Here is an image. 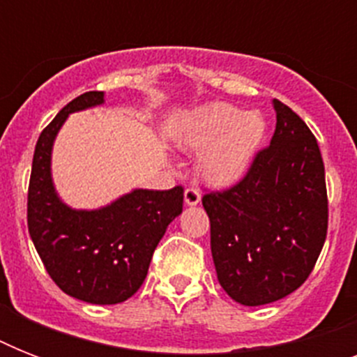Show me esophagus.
Segmentation results:
<instances>
[{
  "mask_svg": "<svg viewBox=\"0 0 357 357\" xmlns=\"http://www.w3.org/2000/svg\"><path fill=\"white\" fill-rule=\"evenodd\" d=\"M202 200V192L195 187H189V189H185V204L187 206H198Z\"/></svg>",
  "mask_w": 357,
  "mask_h": 357,
  "instance_id": "1",
  "label": "esophagus"
}]
</instances>
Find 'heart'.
<instances>
[{
    "instance_id": "b5f03b06",
    "label": "heart",
    "mask_w": 357,
    "mask_h": 357,
    "mask_svg": "<svg viewBox=\"0 0 357 357\" xmlns=\"http://www.w3.org/2000/svg\"><path fill=\"white\" fill-rule=\"evenodd\" d=\"M259 113H243L231 103H211L190 119L181 144L198 157L200 176L213 187H229L246 176L265 137Z\"/></svg>"
}]
</instances>
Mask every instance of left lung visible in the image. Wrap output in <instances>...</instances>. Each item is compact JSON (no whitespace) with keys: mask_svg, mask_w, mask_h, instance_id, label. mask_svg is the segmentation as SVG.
I'll list each match as a JSON object with an SVG mask.
<instances>
[{"mask_svg":"<svg viewBox=\"0 0 357 357\" xmlns=\"http://www.w3.org/2000/svg\"><path fill=\"white\" fill-rule=\"evenodd\" d=\"M276 131L248 172L202 198L218 282L243 305L287 296L307 280L328 231L324 162L305 122L274 100Z\"/></svg>","mask_w":357,"mask_h":357,"instance_id":"left-lung-1","label":"left lung"}]
</instances>
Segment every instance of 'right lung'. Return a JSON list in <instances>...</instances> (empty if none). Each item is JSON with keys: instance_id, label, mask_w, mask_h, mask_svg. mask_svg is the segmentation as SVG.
Returning a JSON list of instances; mask_svg holds the SVG:
<instances>
[{"instance_id": "right-lung-1", "label": "right lung", "mask_w": 357, "mask_h": 357, "mask_svg": "<svg viewBox=\"0 0 357 357\" xmlns=\"http://www.w3.org/2000/svg\"><path fill=\"white\" fill-rule=\"evenodd\" d=\"M103 102V92H85L40 133L27 192V228L61 291L89 304L109 305L131 298L140 289L153 250L168 224L183 211V187L135 189L92 211L72 209L59 198L52 179L53 140L68 114Z\"/></svg>"}]
</instances>
